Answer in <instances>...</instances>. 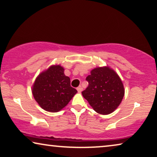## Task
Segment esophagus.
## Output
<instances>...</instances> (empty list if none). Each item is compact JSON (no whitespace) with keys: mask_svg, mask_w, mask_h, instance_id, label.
Returning a JSON list of instances; mask_svg holds the SVG:
<instances>
[{"mask_svg":"<svg viewBox=\"0 0 157 157\" xmlns=\"http://www.w3.org/2000/svg\"><path fill=\"white\" fill-rule=\"evenodd\" d=\"M77 90H78V92H81L82 91V87L81 86H79V87L77 88Z\"/></svg>","mask_w":157,"mask_h":157,"instance_id":"esophagus-1","label":"esophagus"}]
</instances>
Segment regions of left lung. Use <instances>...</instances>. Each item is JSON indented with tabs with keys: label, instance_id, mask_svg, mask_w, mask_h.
Listing matches in <instances>:
<instances>
[{
	"label": "left lung",
	"instance_id": "1",
	"mask_svg": "<svg viewBox=\"0 0 157 157\" xmlns=\"http://www.w3.org/2000/svg\"><path fill=\"white\" fill-rule=\"evenodd\" d=\"M86 80L89 86L82 94L92 109L102 115L113 113L125 94L123 84L116 71L109 66L95 67Z\"/></svg>",
	"mask_w": 157,
	"mask_h": 157
}]
</instances>
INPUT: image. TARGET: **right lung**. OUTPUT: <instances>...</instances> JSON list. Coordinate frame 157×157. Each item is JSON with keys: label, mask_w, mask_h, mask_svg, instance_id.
I'll use <instances>...</instances> for the list:
<instances>
[{"label": "right lung", "mask_w": 157, "mask_h": 157, "mask_svg": "<svg viewBox=\"0 0 157 157\" xmlns=\"http://www.w3.org/2000/svg\"><path fill=\"white\" fill-rule=\"evenodd\" d=\"M64 71L60 65H51L36 77L32 85L34 99L46 111H60L78 92L71 86V79Z\"/></svg>", "instance_id": "1"}]
</instances>
